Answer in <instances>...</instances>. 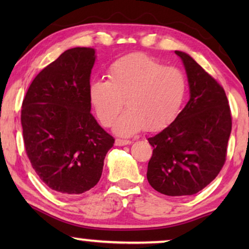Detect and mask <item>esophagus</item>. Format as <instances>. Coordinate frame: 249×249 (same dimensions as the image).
<instances>
[{
    "label": "esophagus",
    "mask_w": 249,
    "mask_h": 249,
    "mask_svg": "<svg viewBox=\"0 0 249 249\" xmlns=\"http://www.w3.org/2000/svg\"><path fill=\"white\" fill-rule=\"evenodd\" d=\"M129 144H131V142L127 141V139H120V138L115 139V145H117V146H125V145H129Z\"/></svg>",
    "instance_id": "34e87169"
}]
</instances>
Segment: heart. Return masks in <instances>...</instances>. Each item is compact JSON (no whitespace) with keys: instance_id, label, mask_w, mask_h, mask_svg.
<instances>
[{"instance_id":"obj_1","label":"heart","mask_w":249,"mask_h":249,"mask_svg":"<svg viewBox=\"0 0 249 249\" xmlns=\"http://www.w3.org/2000/svg\"><path fill=\"white\" fill-rule=\"evenodd\" d=\"M108 80L89 85L88 95L98 120L110 125L124 103L128 108L113 124L120 136L147 130H160L177 118L185 102L187 80L178 68L163 67L146 54L125 55L111 64Z\"/></svg>"}]
</instances>
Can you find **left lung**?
<instances>
[{
	"label": "left lung",
	"instance_id": "obj_1",
	"mask_svg": "<svg viewBox=\"0 0 249 249\" xmlns=\"http://www.w3.org/2000/svg\"><path fill=\"white\" fill-rule=\"evenodd\" d=\"M175 53L185 67L190 97L172 124L147 139L153 155L146 176L163 195L188 196L219 175L232 124L223 88L189 54Z\"/></svg>",
	"mask_w": 249,
	"mask_h": 249
}]
</instances>
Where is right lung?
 Returning <instances> with one entry per match:
<instances>
[{
    "instance_id": "add662e5",
    "label": "right lung",
    "mask_w": 249,
    "mask_h": 249,
    "mask_svg": "<svg viewBox=\"0 0 249 249\" xmlns=\"http://www.w3.org/2000/svg\"><path fill=\"white\" fill-rule=\"evenodd\" d=\"M89 47L67 50L37 74L22 102L27 155L40 180L62 195L96 185L114 139L90 113Z\"/></svg>"
}]
</instances>
